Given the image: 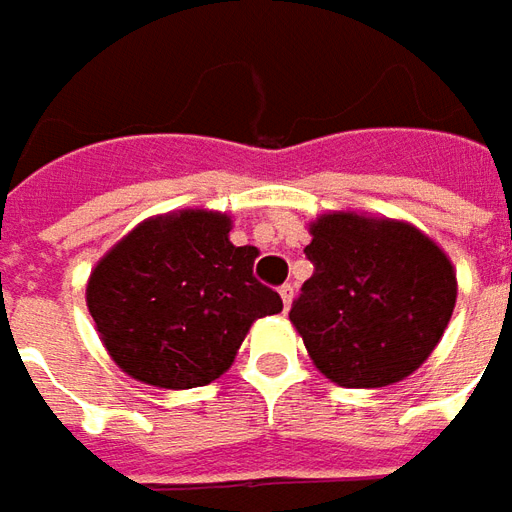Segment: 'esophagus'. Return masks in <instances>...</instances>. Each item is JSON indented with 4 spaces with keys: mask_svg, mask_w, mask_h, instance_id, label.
I'll return each mask as SVG.
<instances>
[{
    "mask_svg": "<svg viewBox=\"0 0 512 512\" xmlns=\"http://www.w3.org/2000/svg\"><path fill=\"white\" fill-rule=\"evenodd\" d=\"M278 292H281V300H284V311H289V306H292V297H295V286L284 284Z\"/></svg>",
    "mask_w": 512,
    "mask_h": 512,
    "instance_id": "34e87169",
    "label": "esophagus"
}]
</instances>
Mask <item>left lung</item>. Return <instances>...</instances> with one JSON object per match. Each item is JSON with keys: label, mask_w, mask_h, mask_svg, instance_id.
I'll return each instance as SVG.
<instances>
[{"label": "left lung", "mask_w": 512, "mask_h": 512, "mask_svg": "<svg viewBox=\"0 0 512 512\" xmlns=\"http://www.w3.org/2000/svg\"><path fill=\"white\" fill-rule=\"evenodd\" d=\"M311 237L314 275L289 311L311 361L347 389L408 378L433 353L455 308L447 256L394 220L325 215Z\"/></svg>", "instance_id": "obj_1"}]
</instances>
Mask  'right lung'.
<instances>
[{
  "mask_svg": "<svg viewBox=\"0 0 512 512\" xmlns=\"http://www.w3.org/2000/svg\"><path fill=\"white\" fill-rule=\"evenodd\" d=\"M231 220L187 209L137 226L96 264L90 317L126 375L195 389L226 372L253 320L281 295L256 281L259 250L228 242Z\"/></svg>",
  "mask_w": 512,
  "mask_h": 512,
  "instance_id": "1",
  "label": "right lung"
}]
</instances>
